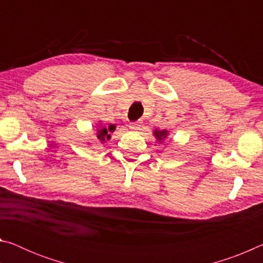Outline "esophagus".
<instances>
[{
  "label": "esophagus",
  "mask_w": 263,
  "mask_h": 263,
  "mask_svg": "<svg viewBox=\"0 0 263 263\" xmlns=\"http://www.w3.org/2000/svg\"><path fill=\"white\" fill-rule=\"evenodd\" d=\"M141 125H142V122L141 121H137L135 123H131L130 124V128H131L132 131H138V130H140Z\"/></svg>",
  "instance_id": "obj_1"
}]
</instances>
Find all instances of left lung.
Segmentation results:
<instances>
[{"label": "left lung", "instance_id": "obj_1", "mask_svg": "<svg viewBox=\"0 0 263 263\" xmlns=\"http://www.w3.org/2000/svg\"><path fill=\"white\" fill-rule=\"evenodd\" d=\"M153 136L158 142L163 144L164 140H166L169 136V131L166 130V128H162V130H160V128H154Z\"/></svg>", "mask_w": 263, "mask_h": 263}]
</instances>
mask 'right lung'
I'll return each instance as SVG.
<instances>
[{
    "label": "right lung",
    "mask_w": 263,
    "mask_h": 263,
    "mask_svg": "<svg viewBox=\"0 0 263 263\" xmlns=\"http://www.w3.org/2000/svg\"><path fill=\"white\" fill-rule=\"evenodd\" d=\"M115 130H116L115 124H109V126L106 127V126L101 125V122H100L96 126V132H97L96 138L99 139L101 144H105V142H108V140H110L111 135L115 132Z\"/></svg>",
    "instance_id": "1"
}]
</instances>
